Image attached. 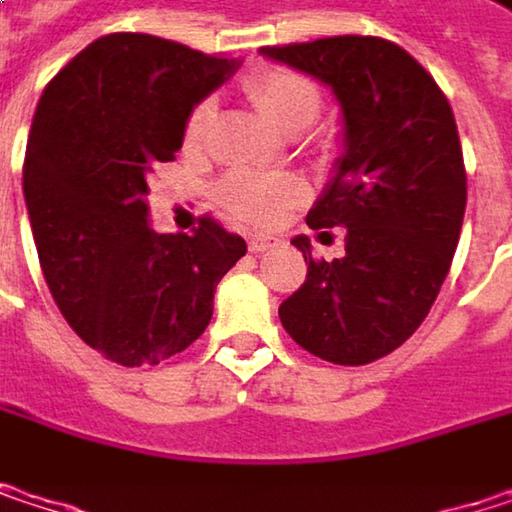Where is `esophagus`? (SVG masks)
<instances>
[{
  "label": "esophagus",
  "mask_w": 512,
  "mask_h": 512,
  "mask_svg": "<svg viewBox=\"0 0 512 512\" xmlns=\"http://www.w3.org/2000/svg\"><path fill=\"white\" fill-rule=\"evenodd\" d=\"M272 246H275V243H272L269 237H252V240H249V252H255V255H260V252H269Z\"/></svg>",
  "instance_id": "esophagus-1"
}]
</instances>
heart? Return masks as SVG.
<instances>
[{
  "mask_svg": "<svg viewBox=\"0 0 512 512\" xmlns=\"http://www.w3.org/2000/svg\"><path fill=\"white\" fill-rule=\"evenodd\" d=\"M246 91L257 106V112L263 115V121L284 136L308 130L320 112L317 85L305 73L290 70V67L257 70L246 79ZM207 118H210V103H198L189 112L186 130H183L186 148H195L201 142ZM222 198L240 219L255 222V225H269L284 213V207L302 198V186L293 177H266V174H252V171H237L225 180Z\"/></svg>",
  "mask_w": 512,
  "mask_h": 512,
  "instance_id": "1",
  "label": "heart"
}]
</instances>
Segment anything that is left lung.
I'll list each match as a JSON object with an SVG mask.
<instances>
[{
  "instance_id": "8db88e82",
  "label": "left lung",
  "mask_w": 512,
  "mask_h": 512,
  "mask_svg": "<svg viewBox=\"0 0 512 512\" xmlns=\"http://www.w3.org/2000/svg\"><path fill=\"white\" fill-rule=\"evenodd\" d=\"M260 55L332 88L341 109V156L308 225L347 228V252L314 260L311 240L293 237L308 275L281 302V326L323 361H376L424 323L460 243L465 165L451 103L382 38L341 35Z\"/></svg>"
}]
</instances>
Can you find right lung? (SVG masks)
<instances>
[{"label": "right lung", "mask_w": 512, "mask_h": 512, "mask_svg": "<svg viewBox=\"0 0 512 512\" xmlns=\"http://www.w3.org/2000/svg\"><path fill=\"white\" fill-rule=\"evenodd\" d=\"M240 58L154 35L97 38L44 88L23 162V195L52 299L70 329L124 364H159L198 341L222 275L246 240L204 219L156 234L148 174L174 159L189 112Z\"/></svg>", "instance_id": "add662e5"}]
</instances>
